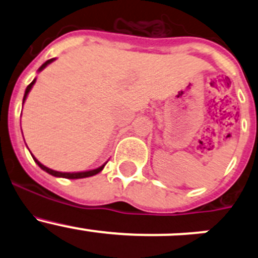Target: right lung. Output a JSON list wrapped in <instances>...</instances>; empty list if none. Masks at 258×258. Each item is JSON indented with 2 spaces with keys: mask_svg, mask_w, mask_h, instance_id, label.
Listing matches in <instances>:
<instances>
[{
  "mask_svg": "<svg viewBox=\"0 0 258 258\" xmlns=\"http://www.w3.org/2000/svg\"><path fill=\"white\" fill-rule=\"evenodd\" d=\"M52 61H54V58H51V59H48V61H46L45 63L42 64V66L40 67V69H38V71H42L43 69H45L46 66H47V64H49L51 63ZM35 82H36V79L32 81V82L30 83V85L27 86V88H26V91H25V96H23V102H25V100H26V97H27V95H28V92H30L31 91V88H32V86L35 85ZM33 157V156H32ZM33 160H35V162L37 163L38 166H40L41 168H42L43 171H46V172L47 173H49V175H52V176H56V177H63V178H70V179H76V178H85V177H90V176H95V175H97L98 172H101V171L103 170V167H105V165L107 162L105 163V165H102L101 166V167H98V168H96V170H91V171H85V172H58V171H53V170H51V168H48V167H46V166H43L42 163L40 162V161L38 160H36L35 157H33Z\"/></svg>",
  "mask_w": 258,
  "mask_h": 258,
  "instance_id": "1",
  "label": "right lung"
}]
</instances>
